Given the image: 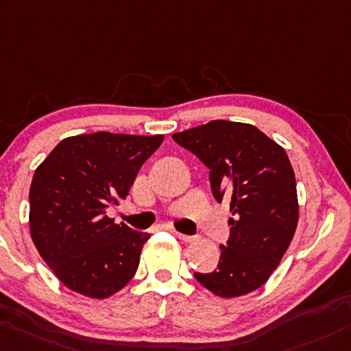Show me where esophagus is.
Instances as JSON below:
<instances>
[{"label": "esophagus", "mask_w": 351, "mask_h": 351, "mask_svg": "<svg viewBox=\"0 0 351 351\" xmlns=\"http://www.w3.org/2000/svg\"><path fill=\"white\" fill-rule=\"evenodd\" d=\"M176 235H178L180 241H183V242H193L195 241L193 235H185V234H176Z\"/></svg>", "instance_id": "1"}]
</instances>
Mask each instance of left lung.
Here are the masks:
<instances>
[{"mask_svg":"<svg viewBox=\"0 0 351 351\" xmlns=\"http://www.w3.org/2000/svg\"><path fill=\"white\" fill-rule=\"evenodd\" d=\"M210 169L217 202L230 200V237L219 265L195 274L215 296L239 298L267 282L300 220L296 178L286 151L252 124L210 121L173 134Z\"/></svg>","mask_w":351,"mask_h":351,"instance_id":"8db88e82","label":"left lung"}]
</instances>
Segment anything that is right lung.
I'll return each instance as SVG.
<instances>
[{
	"label": "right lung",
	"mask_w": 351,
	"mask_h": 351,
	"mask_svg": "<svg viewBox=\"0 0 351 351\" xmlns=\"http://www.w3.org/2000/svg\"><path fill=\"white\" fill-rule=\"evenodd\" d=\"M165 136L94 132L62 139L29 186V235L58 281L106 300L138 269L149 234L106 215L126 200L136 175Z\"/></svg>",
	"instance_id": "1"
}]
</instances>
